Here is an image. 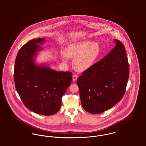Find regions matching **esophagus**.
<instances>
[{"instance_id":"1","label":"esophagus","mask_w":146,"mask_h":146,"mask_svg":"<svg viewBox=\"0 0 146 146\" xmlns=\"http://www.w3.org/2000/svg\"><path fill=\"white\" fill-rule=\"evenodd\" d=\"M77 79H78V76H77L76 75H74V76H73V80L74 81L76 80Z\"/></svg>"}]
</instances>
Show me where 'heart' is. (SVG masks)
<instances>
[{
    "instance_id": "b5f03b06",
    "label": "heart",
    "mask_w": 146,
    "mask_h": 146,
    "mask_svg": "<svg viewBox=\"0 0 146 146\" xmlns=\"http://www.w3.org/2000/svg\"><path fill=\"white\" fill-rule=\"evenodd\" d=\"M100 46L97 42L80 41L68 45L64 50V55L74 58L73 66L78 71L83 72L89 69L96 62L100 54ZM66 62V57H62Z\"/></svg>"
}]
</instances>
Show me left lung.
Listing matches in <instances>:
<instances>
[{
	"label": "left lung",
	"instance_id": "obj_1",
	"mask_svg": "<svg viewBox=\"0 0 146 146\" xmlns=\"http://www.w3.org/2000/svg\"><path fill=\"white\" fill-rule=\"evenodd\" d=\"M111 51L78 77L82 105L91 114H99L117 104L124 96L129 68L123 44L114 39Z\"/></svg>",
	"mask_w": 146,
	"mask_h": 146
}]
</instances>
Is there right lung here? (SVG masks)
<instances>
[{
  "mask_svg": "<svg viewBox=\"0 0 146 146\" xmlns=\"http://www.w3.org/2000/svg\"><path fill=\"white\" fill-rule=\"evenodd\" d=\"M44 38L25 44L17 53L14 67L15 88L25 106L35 113L51 115L60 109L61 98L71 82L70 72H58L35 64L34 57L41 50Z\"/></svg>",
  "mask_w": 146,
  "mask_h": 146,
  "instance_id": "right-lung-1",
  "label": "right lung"
}]
</instances>
